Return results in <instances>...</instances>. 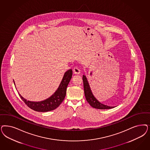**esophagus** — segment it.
<instances>
[{
    "label": "esophagus",
    "instance_id": "obj_1",
    "mask_svg": "<svg viewBox=\"0 0 150 150\" xmlns=\"http://www.w3.org/2000/svg\"><path fill=\"white\" fill-rule=\"evenodd\" d=\"M73 73L76 74H79L81 73L80 72V69L78 67L74 68V69H73Z\"/></svg>",
    "mask_w": 150,
    "mask_h": 150
}]
</instances>
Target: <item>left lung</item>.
Instances as JSON below:
<instances>
[{"label":"left lung","instance_id":"left-lung-1","mask_svg":"<svg viewBox=\"0 0 150 150\" xmlns=\"http://www.w3.org/2000/svg\"><path fill=\"white\" fill-rule=\"evenodd\" d=\"M83 81L84 86V94L88 103L90 104L91 106L94 108L98 109H108L114 108L115 106H108L104 104H102L100 102H99L96 97L93 94L90 86L88 82L87 77L86 76H83Z\"/></svg>","mask_w":150,"mask_h":150}]
</instances>
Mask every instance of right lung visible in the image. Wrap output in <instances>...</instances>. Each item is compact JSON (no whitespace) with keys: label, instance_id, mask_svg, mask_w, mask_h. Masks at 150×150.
Here are the masks:
<instances>
[{"label":"right lung","instance_id":"right-lung-1","mask_svg":"<svg viewBox=\"0 0 150 150\" xmlns=\"http://www.w3.org/2000/svg\"><path fill=\"white\" fill-rule=\"evenodd\" d=\"M72 77V70H68L64 73L62 81L56 91L47 99L40 102H31L27 100L22 97L19 93L20 97L23 102L30 108L35 111L39 112H47L56 109L63 102L66 94L67 87ZM14 84H15V82Z\"/></svg>","mask_w":150,"mask_h":150}]
</instances>
